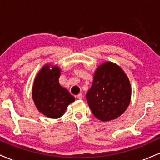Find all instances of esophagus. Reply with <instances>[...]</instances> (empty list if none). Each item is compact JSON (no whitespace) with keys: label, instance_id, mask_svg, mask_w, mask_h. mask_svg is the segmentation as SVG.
<instances>
[{"label":"esophagus","instance_id":"1","mask_svg":"<svg viewBox=\"0 0 160 160\" xmlns=\"http://www.w3.org/2000/svg\"><path fill=\"white\" fill-rule=\"evenodd\" d=\"M77 98H78V99H82V95L81 94V93H80V94H78V95H77Z\"/></svg>","mask_w":160,"mask_h":160}]
</instances>
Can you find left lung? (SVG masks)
Instances as JSON below:
<instances>
[{
    "mask_svg": "<svg viewBox=\"0 0 160 160\" xmlns=\"http://www.w3.org/2000/svg\"><path fill=\"white\" fill-rule=\"evenodd\" d=\"M86 97L97 119L103 122L114 120L124 113L129 104V80L120 67L107 62L95 71Z\"/></svg>",
    "mask_w": 160,
    "mask_h": 160,
    "instance_id": "obj_1",
    "label": "left lung"
}]
</instances>
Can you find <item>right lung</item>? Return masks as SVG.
Segmentation results:
<instances>
[{"label":"right lung","instance_id":"obj_1","mask_svg":"<svg viewBox=\"0 0 160 160\" xmlns=\"http://www.w3.org/2000/svg\"><path fill=\"white\" fill-rule=\"evenodd\" d=\"M60 69L56 66L49 68L46 65L34 80L32 97L38 111L49 118H59L65 113L68 104L75 98L67 89L60 86Z\"/></svg>","mask_w":160,"mask_h":160}]
</instances>
